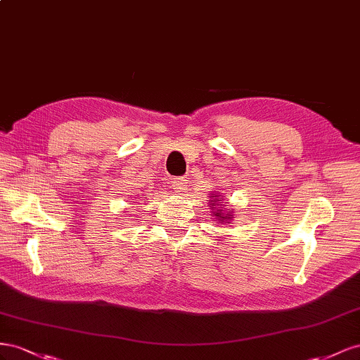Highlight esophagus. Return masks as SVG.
<instances>
[{
    "mask_svg": "<svg viewBox=\"0 0 360 360\" xmlns=\"http://www.w3.org/2000/svg\"><path fill=\"white\" fill-rule=\"evenodd\" d=\"M172 184H173V188L176 190V191H182V190H186V179H181V178H173V181H172Z\"/></svg>",
    "mask_w": 360,
    "mask_h": 360,
    "instance_id": "34e87169",
    "label": "esophagus"
}]
</instances>
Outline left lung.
I'll return each instance as SVG.
<instances>
[{"instance_id":"1","label":"left lung","mask_w":360,"mask_h":360,"mask_svg":"<svg viewBox=\"0 0 360 360\" xmlns=\"http://www.w3.org/2000/svg\"><path fill=\"white\" fill-rule=\"evenodd\" d=\"M211 198H217V196H211ZM212 202V208L215 207V205H219V207H220V205L221 203H219V199H214V200H211ZM221 211L223 210H217V211H215L214 214H215V217H217L220 221H226V223H229V220L232 219V217H229V214H226V215H223L221 214Z\"/></svg>"}]
</instances>
